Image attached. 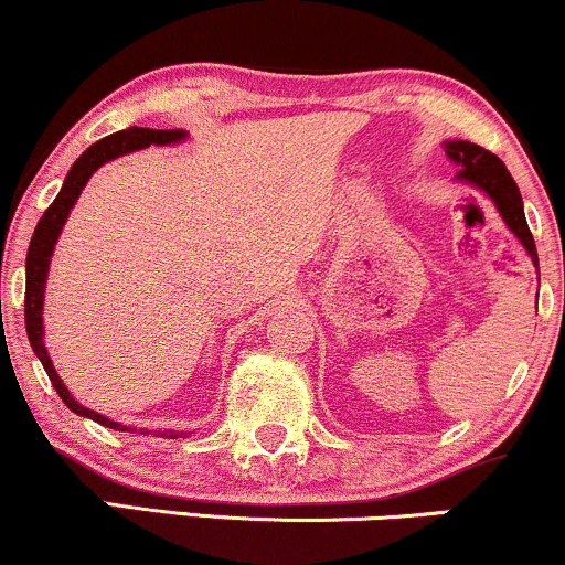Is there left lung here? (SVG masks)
Here are the masks:
<instances>
[{"mask_svg": "<svg viewBox=\"0 0 565 565\" xmlns=\"http://www.w3.org/2000/svg\"><path fill=\"white\" fill-rule=\"evenodd\" d=\"M446 154L451 157L454 162L461 164L459 179L480 186L488 198L497 202L499 213H502L507 226L515 232V237L521 239L523 248L529 250L531 262H534V266L539 269L534 234H531L529 221H525L521 192H518L512 175L507 173L504 162L499 160L497 154H491V151L483 149V146L470 143V141H446Z\"/></svg>", "mask_w": 565, "mask_h": 565, "instance_id": "obj_1", "label": "left lung"}]
</instances>
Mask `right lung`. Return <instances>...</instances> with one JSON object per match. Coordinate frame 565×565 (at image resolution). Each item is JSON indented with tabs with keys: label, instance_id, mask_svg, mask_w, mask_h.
Instances as JSON below:
<instances>
[{
	"label": "right lung",
	"instance_id": "1",
	"mask_svg": "<svg viewBox=\"0 0 565 565\" xmlns=\"http://www.w3.org/2000/svg\"><path fill=\"white\" fill-rule=\"evenodd\" d=\"M181 138H186V132H183V130L128 128V130L111 132V136L100 138L98 143H93L87 151H82L79 160L74 162L72 170H68V175H66V181H63V189L58 192V198H55L53 205H50L47 211L42 213L40 224H36V230H34V237H31L29 256H26V333H29V341H31V350H34L36 358H40V363L44 365V371H47L50 382H53L55 392L61 395V401L66 403L68 408L74 411V414L87 416V419L104 424V427H109V429H122V433H125V429H130V433H132V427H125V424L106 419V416L95 414V411H90V408H82V405L74 401L72 395H68V390L63 386L58 373H55L53 363H50V354H47V350H44V341H42L44 280H47L50 256H53L55 239H58V234L63 230V221L68 218V211L74 207V202H77L79 192L85 189L87 179H90L95 170H98L104 162L114 160V157L128 154V151L146 149V146H151V143H157V146L175 143V141H181ZM175 435H179V433H170L168 437H175Z\"/></svg>",
	"mask_w": 565,
	"mask_h": 565
}]
</instances>
